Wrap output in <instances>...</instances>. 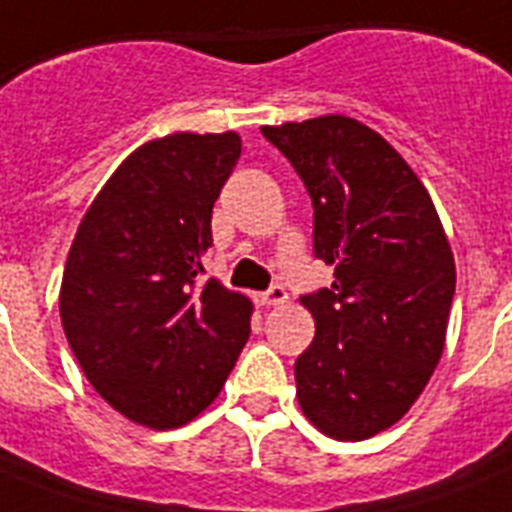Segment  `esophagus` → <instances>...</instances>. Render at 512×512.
I'll return each mask as SVG.
<instances>
[{"label":"esophagus","mask_w":512,"mask_h":512,"mask_svg":"<svg viewBox=\"0 0 512 512\" xmlns=\"http://www.w3.org/2000/svg\"><path fill=\"white\" fill-rule=\"evenodd\" d=\"M287 300L289 297H287V292H284V287H271L268 292H263V295L255 297V303L263 305V308H276V305H284Z\"/></svg>","instance_id":"obj_1"}]
</instances>
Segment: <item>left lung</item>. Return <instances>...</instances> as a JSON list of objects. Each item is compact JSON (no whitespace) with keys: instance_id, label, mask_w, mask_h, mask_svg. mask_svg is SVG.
<instances>
[{"instance_id":"8db88e82","label":"left lung","mask_w":512,"mask_h":512,"mask_svg":"<svg viewBox=\"0 0 512 512\" xmlns=\"http://www.w3.org/2000/svg\"><path fill=\"white\" fill-rule=\"evenodd\" d=\"M313 199V252L332 287L300 303L316 337L295 361L300 409L337 441L396 425L446 345L454 255L428 188L372 127L327 114L265 124Z\"/></svg>"}]
</instances>
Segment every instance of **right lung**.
<instances>
[{
    "mask_svg": "<svg viewBox=\"0 0 512 512\" xmlns=\"http://www.w3.org/2000/svg\"><path fill=\"white\" fill-rule=\"evenodd\" d=\"M239 154L233 130L148 140L108 177L68 249V345L92 388L143 428L199 417L249 337V297L199 279L212 207Z\"/></svg>",
    "mask_w": 512,
    "mask_h": 512,
    "instance_id": "1",
    "label": "right lung"
}]
</instances>
